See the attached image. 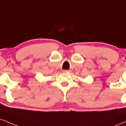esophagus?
Wrapping results in <instances>:
<instances>
[{"label": "esophagus", "instance_id": "34e87169", "mask_svg": "<svg viewBox=\"0 0 126 126\" xmlns=\"http://www.w3.org/2000/svg\"><path fill=\"white\" fill-rule=\"evenodd\" d=\"M70 70H66V69H65V70H63V72H70Z\"/></svg>", "mask_w": 126, "mask_h": 126}]
</instances>
